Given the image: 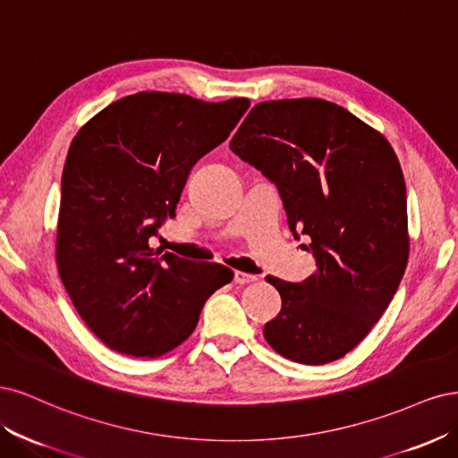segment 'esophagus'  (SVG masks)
<instances>
[{
	"instance_id": "esophagus-1",
	"label": "esophagus",
	"mask_w": 458,
	"mask_h": 458,
	"mask_svg": "<svg viewBox=\"0 0 458 458\" xmlns=\"http://www.w3.org/2000/svg\"><path fill=\"white\" fill-rule=\"evenodd\" d=\"M233 282H235V284H240V285H245V284H253V282H257V276H253V274H245V272L235 270V272H233Z\"/></svg>"
}]
</instances>
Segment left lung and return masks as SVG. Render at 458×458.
I'll list each match as a JSON object with an SVG mask.
<instances>
[{"label": "left lung", "mask_w": 458, "mask_h": 458, "mask_svg": "<svg viewBox=\"0 0 458 458\" xmlns=\"http://www.w3.org/2000/svg\"><path fill=\"white\" fill-rule=\"evenodd\" d=\"M230 150L277 186L287 225L312 240L318 267L302 284L267 277L282 310L264 338L304 365L346 356L386 312L407 267V191L394 148L335 102L284 98L259 102Z\"/></svg>", "instance_id": "8db88e82"}]
</instances>
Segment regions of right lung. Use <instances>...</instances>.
I'll return each mask as SVG.
<instances>
[{
  "mask_svg": "<svg viewBox=\"0 0 458 458\" xmlns=\"http://www.w3.org/2000/svg\"><path fill=\"white\" fill-rule=\"evenodd\" d=\"M247 98L205 102L144 91L112 102L73 137L63 171L58 276L78 314L108 348L156 358L196 329L233 272L150 247L174 216L188 174L225 142Z\"/></svg>",
  "mask_w": 458,
  "mask_h": 458,
  "instance_id": "right-lung-1",
  "label": "right lung"
}]
</instances>
